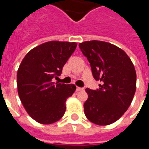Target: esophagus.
<instances>
[{"label":"esophagus","instance_id":"obj_1","mask_svg":"<svg viewBox=\"0 0 149 149\" xmlns=\"http://www.w3.org/2000/svg\"><path fill=\"white\" fill-rule=\"evenodd\" d=\"M83 90H84V88H80V87L77 88V92H81V91H83Z\"/></svg>","mask_w":149,"mask_h":149}]
</instances>
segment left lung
<instances>
[{"label": "left lung", "instance_id": "8db88e82", "mask_svg": "<svg viewBox=\"0 0 149 149\" xmlns=\"http://www.w3.org/2000/svg\"><path fill=\"white\" fill-rule=\"evenodd\" d=\"M79 47L89 61L99 89L86 88L84 104L88 120L98 125H109L121 117L130 106L136 88V73L131 59L117 46L105 41L90 40Z\"/></svg>", "mask_w": 149, "mask_h": 149}]
</instances>
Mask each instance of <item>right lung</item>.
Returning a JSON list of instances; mask_svg holds the SVG:
<instances>
[{
  "instance_id": "add662e5",
  "label": "right lung",
  "mask_w": 149,
  "mask_h": 149,
  "mask_svg": "<svg viewBox=\"0 0 149 149\" xmlns=\"http://www.w3.org/2000/svg\"><path fill=\"white\" fill-rule=\"evenodd\" d=\"M77 44L48 41L31 49L19 66L17 84L19 97L32 118L40 124L58 121L66 110L65 102L76 90L75 84L52 82Z\"/></svg>"
}]
</instances>
